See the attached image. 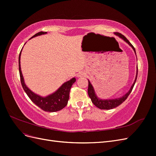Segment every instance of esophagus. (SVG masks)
Listing matches in <instances>:
<instances>
[{
	"mask_svg": "<svg viewBox=\"0 0 156 156\" xmlns=\"http://www.w3.org/2000/svg\"><path fill=\"white\" fill-rule=\"evenodd\" d=\"M84 75H85V73H84V72H79V73H77V77H81L84 76Z\"/></svg>",
	"mask_w": 156,
	"mask_h": 156,
	"instance_id": "esophagus-1",
	"label": "esophagus"
}]
</instances>
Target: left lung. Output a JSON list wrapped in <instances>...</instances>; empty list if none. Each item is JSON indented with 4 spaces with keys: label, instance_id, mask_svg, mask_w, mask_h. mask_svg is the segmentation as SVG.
Segmentation results:
<instances>
[{
    "label": "left lung",
    "instance_id": "left-lung-1",
    "mask_svg": "<svg viewBox=\"0 0 156 156\" xmlns=\"http://www.w3.org/2000/svg\"><path fill=\"white\" fill-rule=\"evenodd\" d=\"M115 34L117 36H119L122 40H123L125 42H126V43L128 44L132 49H133V50L135 52V54L136 55V52H135V49L134 48V47L131 45V44L124 36L120 34V33H119V32H115ZM136 61H137V58H136ZM137 71H138V68H137V65H136V76H135V81H134L133 84H132L131 87H130V89L129 90L128 92H126L124 95H123L122 96H121L120 98H116L115 99H101L99 98L96 95L95 90H94L92 84H91L90 81L88 79V94L90 98L91 99V101L94 103V105L96 106L99 108H100V109L109 110V109H112V108H114L119 105H120V104H122V103L126 100L127 98L128 97V96L129 95V94L131 93V92L132 90V89H133V88L135 85V83L136 80V77H137V72H138Z\"/></svg>",
    "mask_w": 156,
    "mask_h": 156
}]
</instances>
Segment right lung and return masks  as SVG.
Segmentation results:
<instances>
[{"label":"right lung","mask_w":156,"mask_h":156,"mask_svg":"<svg viewBox=\"0 0 156 156\" xmlns=\"http://www.w3.org/2000/svg\"><path fill=\"white\" fill-rule=\"evenodd\" d=\"M46 34L47 32H40L33 36L31 38ZM22 49L20 53V56H19V71H20L21 83L23 88L27 94V96L29 97L31 101L34 104L45 111L53 112L62 109L68 104L70 89L73 84L76 81V79H75V77H73L69 81L64 83L55 92L49 94L48 96L44 97L34 93L27 86V84L25 83L24 77L23 76L20 62Z\"/></svg>","instance_id":"1"}]
</instances>
